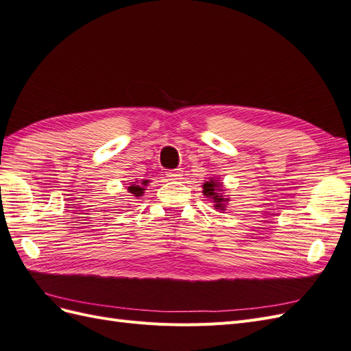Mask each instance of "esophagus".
<instances>
[{"instance_id":"obj_1","label":"esophagus","mask_w":351,"mask_h":351,"mask_svg":"<svg viewBox=\"0 0 351 351\" xmlns=\"http://www.w3.org/2000/svg\"><path fill=\"white\" fill-rule=\"evenodd\" d=\"M167 178L168 180H180L183 177V169L182 168H176V169H169L167 171Z\"/></svg>"}]
</instances>
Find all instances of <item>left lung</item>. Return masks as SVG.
Instances as JSON below:
<instances>
[{"mask_svg": "<svg viewBox=\"0 0 351 351\" xmlns=\"http://www.w3.org/2000/svg\"><path fill=\"white\" fill-rule=\"evenodd\" d=\"M222 184L221 182H218L217 178H209V182H205L204 184V195L206 197H209L212 202L215 204V209H221L224 210L226 209V202H228L230 199L222 196Z\"/></svg>", "mask_w": 351, "mask_h": 351, "instance_id": "left-lung-1", "label": "left lung"}]
</instances>
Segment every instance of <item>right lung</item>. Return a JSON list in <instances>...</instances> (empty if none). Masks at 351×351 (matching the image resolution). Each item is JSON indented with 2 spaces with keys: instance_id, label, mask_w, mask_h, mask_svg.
Here are the masks:
<instances>
[{
  "instance_id": "right-lung-1",
  "label": "right lung",
  "mask_w": 351,
  "mask_h": 351,
  "mask_svg": "<svg viewBox=\"0 0 351 351\" xmlns=\"http://www.w3.org/2000/svg\"><path fill=\"white\" fill-rule=\"evenodd\" d=\"M147 183H149V182H147V180H143V182L141 183V186H139V184H132V186H129V189H127V190H129V192H130L132 195H134V196L139 197V196H142V195H143L145 186H146Z\"/></svg>"
}]
</instances>
